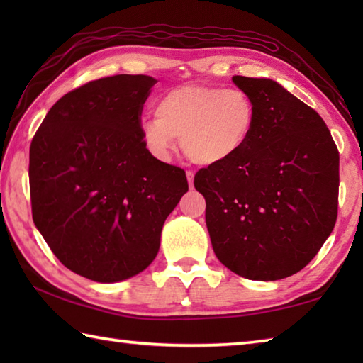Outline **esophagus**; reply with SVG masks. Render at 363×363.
<instances>
[{
	"label": "esophagus",
	"instance_id": "esophagus-1",
	"mask_svg": "<svg viewBox=\"0 0 363 363\" xmlns=\"http://www.w3.org/2000/svg\"><path fill=\"white\" fill-rule=\"evenodd\" d=\"M186 174H187V181H189V186H190V189H194V179H195V174L191 173V172H187Z\"/></svg>",
	"mask_w": 363,
	"mask_h": 363
}]
</instances>
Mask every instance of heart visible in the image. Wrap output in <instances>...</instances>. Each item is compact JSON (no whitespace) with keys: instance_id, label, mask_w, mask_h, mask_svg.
Listing matches in <instances>:
<instances>
[{"instance_id":"obj_1","label":"heart","mask_w":363,"mask_h":363,"mask_svg":"<svg viewBox=\"0 0 363 363\" xmlns=\"http://www.w3.org/2000/svg\"><path fill=\"white\" fill-rule=\"evenodd\" d=\"M156 118H142L140 134L152 156L168 160L181 138L184 154L196 165L213 167L240 154L256 129L257 112L238 89L186 84L168 90L154 106Z\"/></svg>"}]
</instances>
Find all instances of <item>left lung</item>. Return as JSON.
<instances>
[{"label":"left lung","instance_id":"1","mask_svg":"<svg viewBox=\"0 0 363 363\" xmlns=\"http://www.w3.org/2000/svg\"><path fill=\"white\" fill-rule=\"evenodd\" d=\"M256 106L245 150L199 169L206 225L215 256L251 281L303 269L333 233L338 206V151L326 123L279 82L234 76Z\"/></svg>","mask_w":363,"mask_h":363}]
</instances>
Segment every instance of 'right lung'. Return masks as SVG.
Here are the masks:
<instances>
[{"label": "right lung", "mask_w": 363, "mask_h": 363, "mask_svg": "<svg viewBox=\"0 0 363 363\" xmlns=\"http://www.w3.org/2000/svg\"><path fill=\"white\" fill-rule=\"evenodd\" d=\"M157 81L117 74L64 95L30 142L34 225L62 264L95 282L129 279L156 259L186 172L146 150L140 115Z\"/></svg>", "instance_id": "1"}]
</instances>
